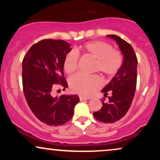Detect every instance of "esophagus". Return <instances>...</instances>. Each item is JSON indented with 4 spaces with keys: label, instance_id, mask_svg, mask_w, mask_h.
<instances>
[{
    "label": "esophagus",
    "instance_id": "34e87169",
    "mask_svg": "<svg viewBox=\"0 0 160 160\" xmlns=\"http://www.w3.org/2000/svg\"><path fill=\"white\" fill-rule=\"evenodd\" d=\"M90 98H88V97H84V96H82V95H80V101H84V100H89Z\"/></svg>",
    "mask_w": 160,
    "mask_h": 160
}]
</instances>
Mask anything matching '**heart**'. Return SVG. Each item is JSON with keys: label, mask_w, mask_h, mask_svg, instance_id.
Wrapping results in <instances>:
<instances>
[{"label": "heart", "mask_w": 160, "mask_h": 160, "mask_svg": "<svg viewBox=\"0 0 160 160\" xmlns=\"http://www.w3.org/2000/svg\"><path fill=\"white\" fill-rule=\"evenodd\" d=\"M80 52L87 55L95 59L92 71H99L104 76L111 77L118 72L122 63V56L114 50L111 45L104 41H89L80 47ZM79 56L74 51L68 52L63 62L66 74H71L78 68ZM102 79L98 75H84L79 74L69 80L71 91L84 96H89L102 86Z\"/></svg>", "instance_id": "heart-1"}]
</instances>
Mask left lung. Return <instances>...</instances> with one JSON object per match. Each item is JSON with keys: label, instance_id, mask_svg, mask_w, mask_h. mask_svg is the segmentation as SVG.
<instances>
[{"label": "left lung", "instance_id": "left-lung-1", "mask_svg": "<svg viewBox=\"0 0 160 160\" xmlns=\"http://www.w3.org/2000/svg\"><path fill=\"white\" fill-rule=\"evenodd\" d=\"M108 37L117 42L123 55V62L111 81L102 90L104 97L111 93L108 102H104V98L101 110L94 112L93 116L100 122L112 123L126 114L132 102L136 89L138 59L132 47L126 40L113 34Z\"/></svg>", "mask_w": 160, "mask_h": 160}]
</instances>
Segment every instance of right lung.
Returning <instances> with one entry per match:
<instances>
[{"label": "right lung", "mask_w": 160, "mask_h": 160, "mask_svg": "<svg viewBox=\"0 0 160 160\" xmlns=\"http://www.w3.org/2000/svg\"><path fill=\"white\" fill-rule=\"evenodd\" d=\"M71 49L65 40H43L33 45L23 58L22 86L27 103L37 118L48 126L68 122L80 102L77 95L58 97L52 92L56 88L68 86L63 62Z\"/></svg>", "instance_id": "right-lung-1"}]
</instances>
